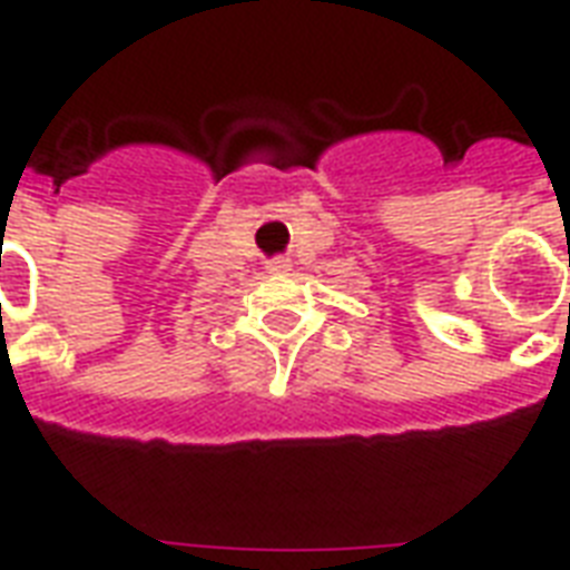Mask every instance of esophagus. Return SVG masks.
<instances>
[{"instance_id":"obj_1","label":"esophagus","mask_w":570,"mask_h":570,"mask_svg":"<svg viewBox=\"0 0 570 570\" xmlns=\"http://www.w3.org/2000/svg\"><path fill=\"white\" fill-rule=\"evenodd\" d=\"M289 266H293V263H289V257H272L266 263V268L272 272V275H284V272H289Z\"/></svg>"}]
</instances>
